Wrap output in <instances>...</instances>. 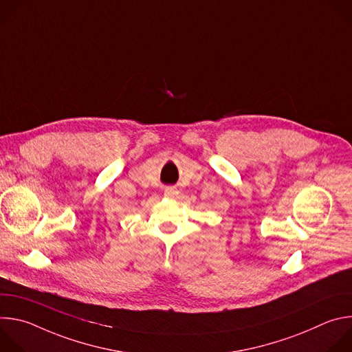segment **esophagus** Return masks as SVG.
<instances>
[{"instance_id":"obj_1","label":"esophagus","mask_w":352,"mask_h":352,"mask_svg":"<svg viewBox=\"0 0 352 352\" xmlns=\"http://www.w3.org/2000/svg\"><path fill=\"white\" fill-rule=\"evenodd\" d=\"M164 193H166V196L174 197V196L178 193V190H177V188H174V186H167L166 190H164Z\"/></svg>"}]
</instances>
